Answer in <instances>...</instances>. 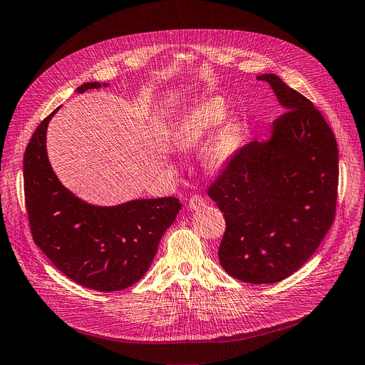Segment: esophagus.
Here are the masks:
<instances>
[{"mask_svg":"<svg viewBox=\"0 0 365 365\" xmlns=\"http://www.w3.org/2000/svg\"><path fill=\"white\" fill-rule=\"evenodd\" d=\"M203 205H205V199H203V196L200 195H193L190 199H188V208L193 211L200 210Z\"/></svg>","mask_w":365,"mask_h":365,"instance_id":"1","label":"esophagus"}]
</instances>
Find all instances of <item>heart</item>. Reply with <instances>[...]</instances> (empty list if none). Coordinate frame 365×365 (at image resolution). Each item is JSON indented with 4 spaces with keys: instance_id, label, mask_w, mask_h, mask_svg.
Segmentation results:
<instances>
[{
    "instance_id": "heart-1",
    "label": "heart",
    "mask_w": 365,
    "mask_h": 365,
    "mask_svg": "<svg viewBox=\"0 0 365 365\" xmlns=\"http://www.w3.org/2000/svg\"><path fill=\"white\" fill-rule=\"evenodd\" d=\"M227 106L222 97H211L188 109L175 127L173 139L180 148H193L205 140L227 118ZM237 132L227 128L217 139L212 148L215 163H225L235 151Z\"/></svg>"
}]
</instances>
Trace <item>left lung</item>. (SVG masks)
Wrapping results in <instances>:
<instances>
[{"label": "left lung", "instance_id": "1", "mask_svg": "<svg viewBox=\"0 0 365 365\" xmlns=\"http://www.w3.org/2000/svg\"><path fill=\"white\" fill-rule=\"evenodd\" d=\"M286 109L268 142L230 157L208 196L225 215L218 259L233 279L277 283L298 271L328 233L337 210L339 148L312 101L275 75H262Z\"/></svg>", "mask_w": 365, "mask_h": 365}]
</instances>
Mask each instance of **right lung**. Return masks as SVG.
<instances>
[{
	"instance_id": "add662e5",
	"label": "right lung",
	"mask_w": 365,
	"mask_h": 365,
	"mask_svg": "<svg viewBox=\"0 0 365 365\" xmlns=\"http://www.w3.org/2000/svg\"><path fill=\"white\" fill-rule=\"evenodd\" d=\"M100 86L86 82L78 93ZM56 110L37 125L24 154L25 207L33 240L75 283L98 292L127 289L148 271L182 203L177 197H157L101 208L73 196L55 177L46 154V128Z\"/></svg>"
}]
</instances>
